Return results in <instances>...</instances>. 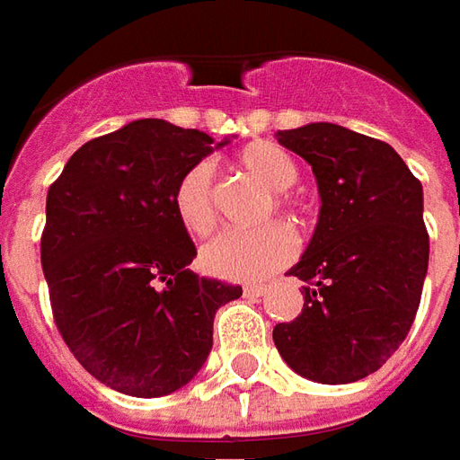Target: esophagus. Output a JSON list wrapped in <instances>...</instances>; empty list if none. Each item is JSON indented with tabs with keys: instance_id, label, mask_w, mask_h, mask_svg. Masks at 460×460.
<instances>
[{
	"instance_id": "obj_1",
	"label": "esophagus",
	"mask_w": 460,
	"mask_h": 460,
	"mask_svg": "<svg viewBox=\"0 0 460 460\" xmlns=\"http://www.w3.org/2000/svg\"><path fill=\"white\" fill-rule=\"evenodd\" d=\"M245 295L247 297H262V295H267V288H262V285H247Z\"/></svg>"
}]
</instances>
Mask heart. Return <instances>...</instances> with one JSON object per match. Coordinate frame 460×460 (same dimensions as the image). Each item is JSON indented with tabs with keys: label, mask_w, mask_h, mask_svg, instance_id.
I'll use <instances>...</instances> for the list:
<instances>
[{
	"label": "heart",
	"mask_w": 460,
	"mask_h": 460,
	"mask_svg": "<svg viewBox=\"0 0 460 460\" xmlns=\"http://www.w3.org/2000/svg\"><path fill=\"white\" fill-rule=\"evenodd\" d=\"M237 165L262 183L272 195V205L289 223L302 220L299 205L285 190L297 183V163L275 143H247L237 153ZM171 208L178 225L188 235L203 237L215 227V185L210 163H193L181 172L171 193ZM272 213V208H270ZM297 255V240L288 225L270 223L260 230H225L205 243L200 265L205 272L233 282H257L279 272Z\"/></svg>",
	"instance_id": "obj_1"
}]
</instances>
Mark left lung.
<instances>
[{
    "mask_svg": "<svg viewBox=\"0 0 460 460\" xmlns=\"http://www.w3.org/2000/svg\"><path fill=\"white\" fill-rule=\"evenodd\" d=\"M317 178L319 220L288 275L305 282L302 314L277 324V351L305 379L369 376L406 340L429 270L421 183L389 143L337 123L277 131Z\"/></svg>",
    "mask_w": 460,
    "mask_h": 460,
    "instance_id": "left-lung-1",
    "label": "left lung"
}]
</instances>
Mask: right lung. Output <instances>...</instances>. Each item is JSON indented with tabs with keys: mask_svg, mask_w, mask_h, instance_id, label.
Masks as SVG:
<instances>
[{
	"mask_svg": "<svg viewBox=\"0 0 460 460\" xmlns=\"http://www.w3.org/2000/svg\"><path fill=\"white\" fill-rule=\"evenodd\" d=\"M213 138L141 119L74 153L47 195L41 267L51 312L91 376L138 399L178 392L213 349L215 312L240 285L195 275L171 208L175 181Z\"/></svg>",
	"mask_w": 460,
	"mask_h": 460,
	"instance_id": "right-lung-1",
	"label": "right lung"
}]
</instances>
